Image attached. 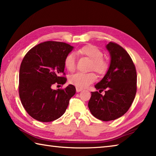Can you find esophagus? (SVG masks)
<instances>
[{"label":"esophagus","instance_id":"1","mask_svg":"<svg viewBox=\"0 0 156 156\" xmlns=\"http://www.w3.org/2000/svg\"><path fill=\"white\" fill-rule=\"evenodd\" d=\"M82 90H83V89H82L79 88V87H76V92H80Z\"/></svg>","mask_w":156,"mask_h":156}]
</instances>
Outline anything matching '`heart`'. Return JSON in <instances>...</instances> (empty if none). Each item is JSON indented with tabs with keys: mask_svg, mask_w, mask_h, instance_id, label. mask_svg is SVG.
Wrapping results in <instances>:
<instances>
[{
	"mask_svg": "<svg viewBox=\"0 0 156 156\" xmlns=\"http://www.w3.org/2000/svg\"><path fill=\"white\" fill-rule=\"evenodd\" d=\"M79 54L88 57L91 60V68L99 74H103L107 70V64L102 59L103 53L98 47L93 44H87L78 49ZM65 67L69 72H73L76 68V58L74 54L69 53L66 56L64 60ZM96 80L95 73L77 72L71 76L69 82L73 85L80 88H85Z\"/></svg>",
	"mask_w": 156,
	"mask_h": 156,
	"instance_id": "obj_1",
	"label": "heart"
}]
</instances>
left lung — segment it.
<instances>
[{"label": "left lung", "mask_w": 156, "mask_h": 156, "mask_svg": "<svg viewBox=\"0 0 156 156\" xmlns=\"http://www.w3.org/2000/svg\"><path fill=\"white\" fill-rule=\"evenodd\" d=\"M106 48L111 56L109 69L95 85L99 92L105 90V95L91 92L88 107L94 117L110 121L122 116L130 108L136 94L137 74L135 65L125 49L112 42Z\"/></svg>", "instance_id": "1"}]
</instances>
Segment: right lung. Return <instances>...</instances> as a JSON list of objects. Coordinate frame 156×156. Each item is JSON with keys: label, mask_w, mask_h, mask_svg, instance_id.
<instances>
[{"label": "right lung", "mask_w": 156, "mask_h": 156, "mask_svg": "<svg viewBox=\"0 0 156 156\" xmlns=\"http://www.w3.org/2000/svg\"><path fill=\"white\" fill-rule=\"evenodd\" d=\"M73 47L56 41L37 44L29 51L21 62L18 92L28 114L41 122H51L64 114L76 87L69 84L56 90L54 84H64V60Z\"/></svg>", "instance_id": "obj_1"}]
</instances>
